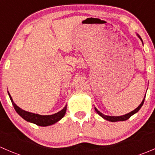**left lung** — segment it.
Here are the masks:
<instances>
[{
	"label": "left lung",
	"instance_id": "1",
	"mask_svg": "<svg viewBox=\"0 0 155 155\" xmlns=\"http://www.w3.org/2000/svg\"><path fill=\"white\" fill-rule=\"evenodd\" d=\"M137 36H138L139 38H140V40H141V41L143 42V40H142L141 37H140V36H139V34H137ZM145 97H144V99L143 100V101H142L141 104H140V105L139 106V107H137V109H135L134 111H132V112H129V113L125 114V115H121V116H109V115H104V114L101 113V112H100V111H98V109H97L96 107L94 108V109H95V111H96V112H97L98 115H100L101 117H102V118H104V119L107 120V121H112V122H115V121H126V120L129 119V118H130V117L132 116L133 115H134V114H135V113H137V112H138L139 110H140V108L143 107V104H144Z\"/></svg>",
	"mask_w": 155,
	"mask_h": 155
}]
</instances>
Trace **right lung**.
<instances>
[{
    "instance_id": "right-lung-1",
    "label": "right lung",
    "mask_w": 155,
    "mask_h": 155,
    "mask_svg": "<svg viewBox=\"0 0 155 155\" xmlns=\"http://www.w3.org/2000/svg\"><path fill=\"white\" fill-rule=\"evenodd\" d=\"M8 94L9 96H10L11 102H12V105H13L14 109H15V110L16 111L17 113H18L21 118H24L25 121H28V122L34 123V124H37V125L43 126V127L51 125V124H54V123L60 121V120L64 116L65 113H66L67 105L65 106V107H64V109H61L60 112H57V113L55 114H53V115H38V114L27 112V111L23 110V109H21V108L18 107V106L15 105V103H14L13 101H12V97H11L9 91H8Z\"/></svg>"
}]
</instances>
